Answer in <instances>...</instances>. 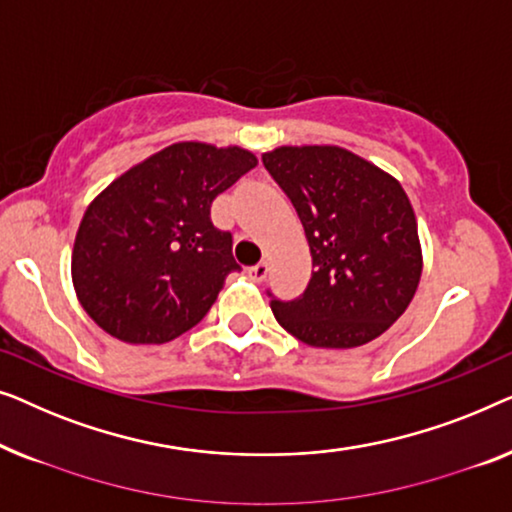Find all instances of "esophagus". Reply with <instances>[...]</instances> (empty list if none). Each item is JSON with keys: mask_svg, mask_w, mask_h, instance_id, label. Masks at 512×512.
Instances as JSON below:
<instances>
[{"mask_svg": "<svg viewBox=\"0 0 512 512\" xmlns=\"http://www.w3.org/2000/svg\"><path fill=\"white\" fill-rule=\"evenodd\" d=\"M250 278L257 280V283H262V280H266V276H269V264L266 262H259L255 266H250Z\"/></svg>", "mask_w": 512, "mask_h": 512, "instance_id": "obj_1", "label": "esophagus"}]
</instances>
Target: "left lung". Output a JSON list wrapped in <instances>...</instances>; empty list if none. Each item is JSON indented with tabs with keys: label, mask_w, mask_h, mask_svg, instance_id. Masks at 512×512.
Segmentation results:
<instances>
[{
	"label": "left lung",
	"mask_w": 512,
	"mask_h": 512,
	"mask_svg": "<svg viewBox=\"0 0 512 512\" xmlns=\"http://www.w3.org/2000/svg\"><path fill=\"white\" fill-rule=\"evenodd\" d=\"M304 225L313 273L304 294L271 297L278 325L313 348H357L406 311L422 273L413 206L399 181L336 146L262 155Z\"/></svg>",
	"instance_id": "obj_1"
}]
</instances>
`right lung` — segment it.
Returning a JSON list of instances; mask_svg holds the SVG:
<instances>
[{
  "label": "right lung",
  "instance_id": "right-lung-1",
  "mask_svg": "<svg viewBox=\"0 0 512 512\" xmlns=\"http://www.w3.org/2000/svg\"><path fill=\"white\" fill-rule=\"evenodd\" d=\"M255 167L243 148L185 141L115 178L85 211L71 255L85 313L125 343L174 341L204 320L241 271L211 204Z\"/></svg>",
  "mask_w": 512,
  "mask_h": 512
}]
</instances>
